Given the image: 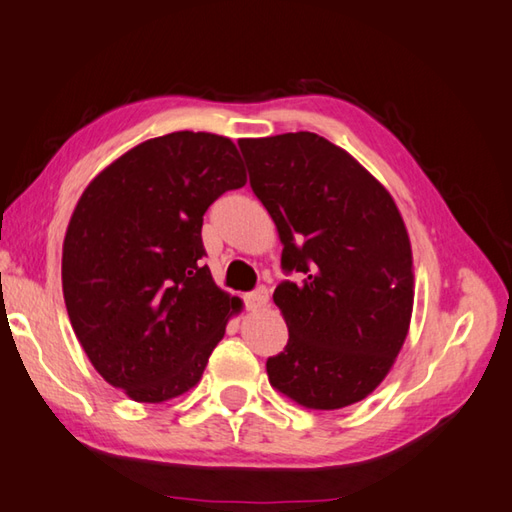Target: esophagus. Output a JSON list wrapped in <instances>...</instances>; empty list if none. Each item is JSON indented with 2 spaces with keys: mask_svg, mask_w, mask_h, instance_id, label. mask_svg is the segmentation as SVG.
I'll list each match as a JSON object with an SVG mask.
<instances>
[{
  "mask_svg": "<svg viewBox=\"0 0 512 512\" xmlns=\"http://www.w3.org/2000/svg\"><path fill=\"white\" fill-rule=\"evenodd\" d=\"M244 300H246V309H248V311L264 309V306L268 304V291L262 286V288H257V291L248 293V295L244 297Z\"/></svg>",
  "mask_w": 512,
  "mask_h": 512,
  "instance_id": "esophagus-1",
  "label": "esophagus"
}]
</instances>
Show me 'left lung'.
<instances>
[{"label":"left lung","mask_w":512,"mask_h":512,"mask_svg":"<svg viewBox=\"0 0 512 512\" xmlns=\"http://www.w3.org/2000/svg\"><path fill=\"white\" fill-rule=\"evenodd\" d=\"M250 188L282 241L273 302L288 327L268 383L306 410H340L383 383L414 309V259L396 201L342 147L311 132L239 138Z\"/></svg>","instance_id":"8db88e82"}]
</instances>
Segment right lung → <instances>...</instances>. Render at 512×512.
<instances>
[{"label": "right lung", "instance_id": "1", "mask_svg": "<svg viewBox=\"0 0 512 512\" xmlns=\"http://www.w3.org/2000/svg\"><path fill=\"white\" fill-rule=\"evenodd\" d=\"M246 185L235 143L172 132L100 170L62 244V293L73 333L109 385L165 403L199 383L241 300L215 284L203 215Z\"/></svg>", "mask_w": 512, "mask_h": 512}]
</instances>
